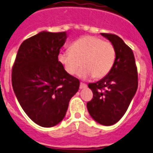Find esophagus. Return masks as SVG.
I'll list each match as a JSON object with an SVG mask.
<instances>
[{
  "label": "esophagus",
  "mask_w": 153,
  "mask_h": 153,
  "mask_svg": "<svg viewBox=\"0 0 153 153\" xmlns=\"http://www.w3.org/2000/svg\"><path fill=\"white\" fill-rule=\"evenodd\" d=\"M79 88H80V89H83V88H87V84L81 82V83H80Z\"/></svg>",
  "instance_id": "esophagus-1"
}]
</instances>
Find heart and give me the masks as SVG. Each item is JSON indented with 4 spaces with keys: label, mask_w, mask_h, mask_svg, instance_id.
Here are the masks:
<instances>
[{
    "label": "heart",
    "mask_w": 153,
    "mask_h": 153,
    "mask_svg": "<svg viewBox=\"0 0 153 153\" xmlns=\"http://www.w3.org/2000/svg\"><path fill=\"white\" fill-rule=\"evenodd\" d=\"M57 59L68 74L73 75L80 66L78 76L87 79L106 76L114 66L116 51L110 42L98 37L86 36L71 44L70 50L61 51Z\"/></svg>",
    "instance_id": "1"
}]
</instances>
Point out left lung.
Instances as JSON below:
<instances>
[{
    "label": "left lung",
    "instance_id": "8db88e82",
    "mask_svg": "<svg viewBox=\"0 0 153 153\" xmlns=\"http://www.w3.org/2000/svg\"><path fill=\"white\" fill-rule=\"evenodd\" d=\"M111 42L116 60L109 73L99 81L88 84L93 98L87 104L91 117L97 123L111 126L127 110L138 88V73L133 52L119 36L100 33Z\"/></svg>",
    "mask_w": 153,
    "mask_h": 153
}]
</instances>
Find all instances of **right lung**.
I'll return each instance as SVG.
<instances>
[{
  "instance_id": "obj_1",
  "label": "right lung",
  "mask_w": 153,
  "mask_h": 153,
  "mask_svg": "<svg viewBox=\"0 0 153 153\" xmlns=\"http://www.w3.org/2000/svg\"><path fill=\"white\" fill-rule=\"evenodd\" d=\"M65 31H41L22 42L12 71V86L22 109L37 125L52 127L65 117L79 80L58 62Z\"/></svg>"
}]
</instances>
